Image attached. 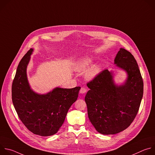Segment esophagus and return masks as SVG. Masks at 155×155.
I'll return each mask as SVG.
<instances>
[{
	"instance_id": "esophagus-1",
	"label": "esophagus",
	"mask_w": 155,
	"mask_h": 155,
	"mask_svg": "<svg viewBox=\"0 0 155 155\" xmlns=\"http://www.w3.org/2000/svg\"><path fill=\"white\" fill-rule=\"evenodd\" d=\"M86 92V88L82 87L81 88V89H80V93L81 94H84Z\"/></svg>"
}]
</instances>
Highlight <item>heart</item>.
I'll return each mask as SVG.
<instances>
[{"mask_svg":"<svg viewBox=\"0 0 155 155\" xmlns=\"http://www.w3.org/2000/svg\"><path fill=\"white\" fill-rule=\"evenodd\" d=\"M93 62V58L90 56H86L77 62L75 64L74 68L77 71H84L90 68V66ZM101 71V66L99 64H96L93 65L88 69L86 74L85 77L89 80H93L96 78Z\"/></svg>","mask_w":155,"mask_h":155,"instance_id":"1","label":"heart"}]
</instances>
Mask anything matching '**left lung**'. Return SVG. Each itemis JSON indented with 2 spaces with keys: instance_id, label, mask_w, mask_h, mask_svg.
Segmentation results:
<instances>
[{
  "instance_id": "1",
  "label": "left lung",
  "mask_w": 155,
  "mask_h": 155,
  "mask_svg": "<svg viewBox=\"0 0 155 155\" xmlns=\"http://www.w3.org/2000/svg\"><path fill=\"white\" fill-rule=\"evenodd\" d=\"M114 62L127 74L125 81L116 84L113 71L105 69L87 83L90 90L84 98L90 121L104 135L119 133L130 126L137 114L143 93L142 77L133 55L121 48Z\"/></svg>"
}]
</instances>
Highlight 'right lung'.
<instances>
[{"label": "right lung", "instance_id": "1", "mask_svg": "<svg viewBox=\"0 0 155 155\" xmlns=\"http://www.w3.org/2000/svg\"><path fill=\"white\" fill-rule=\"evenodd\" d=\"M33 51L31 48L18 64L12 87V101L21 121L31 132L40 136H50L55 134L64 123L81 87H56L43 94L34 91L27 77Z\"/></svg>", "mask_w": 155, "mask_h": 155}]
</instances>
